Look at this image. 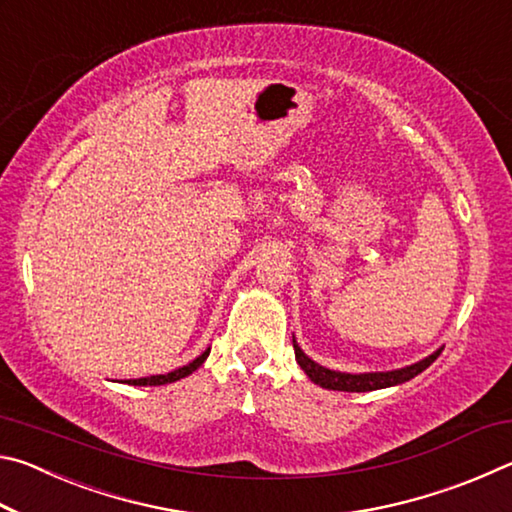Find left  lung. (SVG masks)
Segmentation results:
<instances>
[{"label": "left lung", "instance_id": "8db88e82", "mask_svg": "<svg viewBox=\"0 0 512 512\" xmlns=\"http://www.w3.org/2000/svg\"><path fill=\"white\" fill-rule=\"evenodd\" d=\"M293 350H296V361L300 363V368L305 370V375L314 381V384L327 388V391H345V393H368V391H377V388L404 384V381H409L415 375H420L422 370H427L431 363L438 359V354L443 352V348H440L433 354H429L427 359H422L418 363H413V366H406L400 370L361 372V375H350V372H339V370H329V368L318 366L316 361H311L307 354L300 350L296 339H293Z\"/></svg>", "mask_w": 512, "mask_h": 512}]
</instances>
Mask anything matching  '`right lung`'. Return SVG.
<instances>
[{
  "label": "right lung",
  "instance_id": "right-lung-1",
  "mask_svg": "<svg viewBox=\"0 0 512 512\" xmlns=\"http://www.w3.org/2000/svg\"><path fill=\"white\" fill-rule=\"evenodd\" d=\"M207 354H210V348H207L201 357H196L192 363H187V366L167 372V375H153V377H142V379H128L126 384H133V386H162V384H171V381H178L187 375H192L194 370H198L203 366V361L207 359Z\"/></svg>",
  "mask_w": 512,
  "mask_h": 512
}]
</instances>
